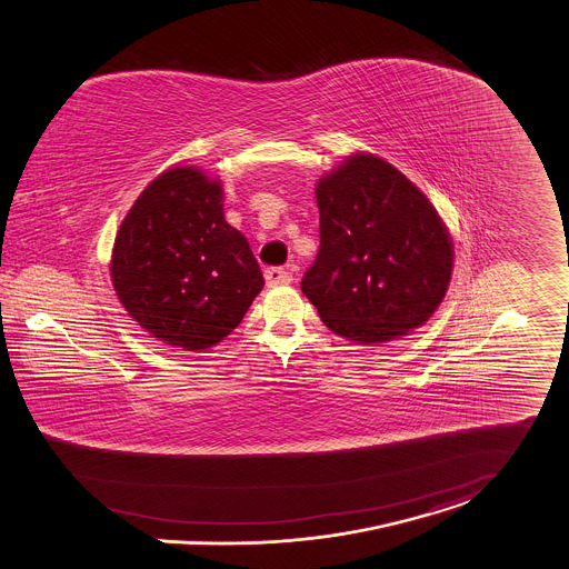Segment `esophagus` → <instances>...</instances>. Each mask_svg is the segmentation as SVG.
I'll return each instance as SVG.
<instances>
[{
  "instance_id": "obj_1",
  "label": "esophagus",
  "mask_w": 569,
  "mask_h": 569,
  "mask_svg": "<svg viewBox=\"0 0 569 569\" xmlns=\"http://www.w3.org/2000/svg\"><path fill=\"white\" fill-rule=\"evenodd\" d=\"M293 280V273L284 267H269L264 269V282L269 287H276V284H289Z\"/></svg>"
}]
</instances>
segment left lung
I'll return each instance as SVG.
<instances>
[{"instance_id": "obj_1", "label": "left lung", "mask_w": 569, "mask_h": 569, "mask_svg": "<svg viewBox=\"0 0 569 569\" xmlns=\"http://www.w3.org/2000/svg\"><path fill=\"white\" fill-rule=\"evenodd\" d=\"M319 252L302 293L339 337L376 346L423 326L446 298L455 246L437 208L391 162L348 156L315 187Z\"/></svg>"}]
</instances>
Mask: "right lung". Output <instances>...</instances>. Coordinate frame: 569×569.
I'll return each instance as SVG.
<instances>
[{"label":"right lung","mask_w":569,"mask_h":569,"mask_svg":"<svg viewBox=\"0 0 569 569\" xmlns=\"http://www.w3.org/2000/svg\"><path fill=\"white\" fill-rule=\"evenodd\" d=\"M110 280L150 337L187 352L223 341L264 284L248 239L223 217L221 182L189 164L156 176L128 210Z\"/></svg>","instance_id":"right-lung-1"}]
</instances>
